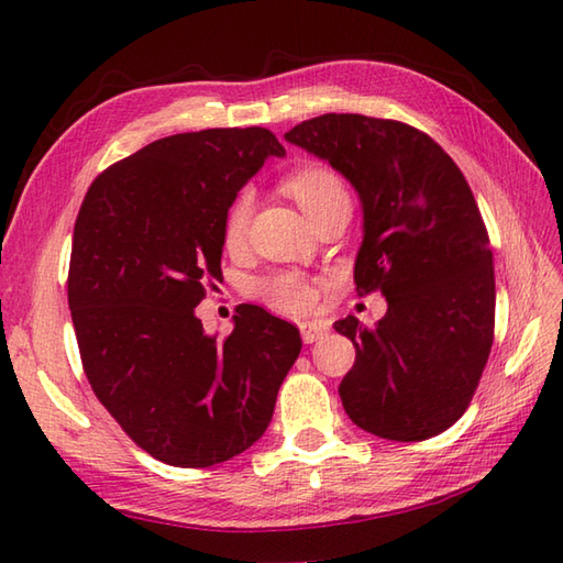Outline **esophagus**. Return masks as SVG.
I'll list each match as a JSON object with an SVG mask.
<instances>
[{
    "label": "esophagus",
    "instance_id": "esophagus-1",
    "mask_svg": "<svg viewBox=\"0 0 563 563\" xmlns=\"http://www.w3.org/2000/svg\"><path fill=\"white\" fill-rule=\"evenodd\" d=\"M300 331H302V341L305 343H314V341H319L321 336H324V333L329 331V327L324 324V321H302Z\"/></svg>",
    "mask_w": 563,
    "mask_h": 563
}]
</instances>
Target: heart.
<instances>
[{
  "instance_id": "heart-1",
  "label": "heart",
  "mask_w": 563,
  "mask_h": 563,
  "mask_svg": "<svg viewBox=\"0 0 563 563\" xmlns=\"http://www.w3.org/2000/svg\"><path fill=\"white\" fill-rule=\"evenodd\" d=\"M285 190L297 200V206L305 210V214L312 222L333 206L351 202L349 188H345L343 178L333 169H329V166L321 164H307L290 172L285 176ZM251 214H254V194L244 188L239 190L230 210L224 214L222 242L230 251L246 242ZM256 290L263 300H268L273 307L295 314L312 312L319 302L317 285L297 273H275L271 278H263L256 285Z\"/></svg>"
}]
</instances>
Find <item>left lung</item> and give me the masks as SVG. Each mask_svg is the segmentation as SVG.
Wrapping results in <instances>:
<instances>
[{
  "label": "left lung",
  "mask_w": 563,
  "mask_h": 563,
  "mask_svg": "<svg viewBox=\"0 0 563 563\" xmlns=\"http://www.w3.org/2000/svg\"><path fill=\"white\" fill-rule=\"evenodd\" d=\"M285 140L357 190L355 290L387 297L373 329L333 324L355 345L339 387L345 413L387 440L440 435L470 406L494 343V256L470 184L433 137L389 118L324 113Z\"/></svg>",
  "instance_id": "left-lung-1"
}]
</instances>
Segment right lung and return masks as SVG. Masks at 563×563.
<instances>
[{
  "instance_id": "add662e5",
  "label": "right lung",
  "mask_w": 563,
  "mask_h": 563,
  "mask_svg": "<svg viewBox=\"0 0 563 563\" xmlns=\"http://www.w3.org/2000/svg\"><path fill=\"white\" fill-rule=\"evenodd\" d=\"M266 128L162 137L93 178L77 214L67 302L81 367L130 440L172 466H212L266 433L302 349L290 321L239 305L230 336L196 307L222 275V224L266 157Z\"/></svg>"
}]
</instances>
